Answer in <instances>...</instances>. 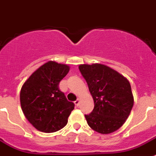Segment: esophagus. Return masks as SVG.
Segmentation results:
<instances>
[{
  "instance_id": "34e87169",
  "label": "esophagus",
  "mask_w": 156,
  "mask_h": 156,
  "mask_svg": "<svg viewBox=\"0 0 156 156\" xmlns=\"http://www.w3.org/2000/svg\"><path fill=\"white\" fill-rule=\"evenodd\" d=\"M79 103H80V99H79V98H78V99L74 101V104L76 105H79Z\"/></svg>"
}]
</instances>
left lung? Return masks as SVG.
Wrapping results in <instances>:
<instances>
[{
  "label": "left lung",
  "mask_w": 156,
  "mask_h": 156,
  "mask_svg": "<svg viewBox=\"0 0 156 156\" xmlns=\"http://www.w3.org/2000/svg\"><path fill=\"white\" fill-rule=\"evenodd\" d=\"M94 101V110L85 115L89 126L109 134L125 123L134 104L131 85L125 77L101 63L78 66Z\"/></svg>",
  "instance_id": "left-lung-1"
}]
</instances>
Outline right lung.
<instances>
[{
	"label": "right lung",
	"instance_id": "right-lung-1",
	"mask_svg": "<svg viewBox=\"0 0 156 156\" xmlns=\"http://www.w3.org/2000/svg\"><path fill=\"white\" fill-rule=\"evenodd\" d=\"M66 64L48 61L34 71L20 90V105L27 120L38 131L55 133L67 124L74 104L58 90L60 81L68 74Z\"/></svg>",
	"mask_w": 156,
	"mask_h": 156
}]
</instances>
